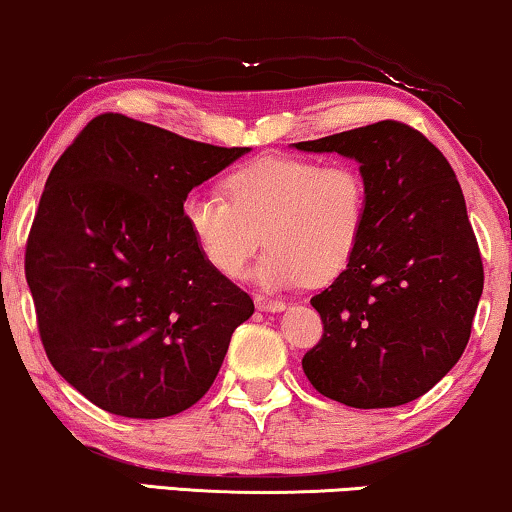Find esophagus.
<instances>
[{"label":"esophagus","mask_w":512,"mask_h":512,"mask_svg":"<svg viewBox=\"0 0 512 512\" xmlns=\"http://www.w3.org/2000/svg\"><path fill=\"white\" fill-rule=\"evenodd\" d=\"M255 306L259 311H266V313H280L285 311V301H278V299H269V297H262V294H257L255 297Z\"/></svg>","instance_id":"esophagus-1"}]
</instances>
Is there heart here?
<instances>
[{"label":"heart","instance_id":"obj_1","mask_svg":"<svg viewBox=\"0 0 512 512\" xmlns=\"http://www.w3.org/2000/svg\"><path fill=\"white\" fill-rule=\"evenodd\" d=\"M227 199L190 192L181 218L204 262L241 278L262 248L255 278L266 287L325 285L341 276L362 243L369 192L350 164L264 155L225 181Z\"/></svg>","mask_w":512,"mask_h":512}]
</instances>
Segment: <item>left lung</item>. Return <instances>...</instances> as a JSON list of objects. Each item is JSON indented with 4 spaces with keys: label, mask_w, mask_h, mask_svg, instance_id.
I'll list each match as a JSON object with an SVG mask.
<instances>
[{
    "label": "left lung",
    "mask_w": 512,
    "mask_h": 512,
    "mask_svg": "<svg viewBox=\"0 0 512 512\" xmlns=\"http://www.w3.org/2000/svg\"><path fill=\"white\" fill-rule=\"evenodd\" d=\"M292 146L350 157L369 192L355 257L311 299L325 334L301 359L306 378L352 408L422 397L462 357L485 280L455 171L397 120Z\"/></svg>",
    "instance_id": "left-lung-1"
}]
</instances>
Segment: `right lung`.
I'll list each match as a JSON object with an SVG mask.
<instances>
[{"mask_svg":"<svg viewBox=\"0 0 512 512\" xmlns=\"http://www.w3.org/2000/svg\"><path fill=\"white\" fill-rule=\"evenodd\" d=\"M246 153L104 113L55 162L25 276L50 364L95 406L157 420L213 385L255 304L204 262L181 206Z\"/></svg>","mask_w":512,"mask_h":512,"instance_id":"right-lung-1","label":"right lung"}]
</instances>
